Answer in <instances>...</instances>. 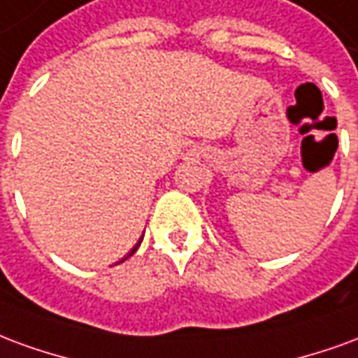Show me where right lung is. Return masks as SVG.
I'll return each mask as SVG.
<instances>
[{"label":"right lung","mask_w":358,"mask_h":358,"mask_svg":"<svg viewBox=\"0 0 358 358\" xmlns=\"http://www.w3.org/2000/svg\"><path fill=\"white\" fill-rule=\"evenodd\" d=\"M141 242H143V238H139V242H137V244H135V246H133V250H131V252H129V254L125 255V257H124V259H122V262H125V259H127V257H131V255L135 254V252H137V248L141 246ZM122 262H120V263H122Z\"/></svg>","instance_id":"right-lung-1"}]
</instances>
